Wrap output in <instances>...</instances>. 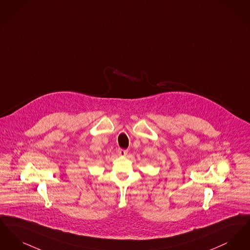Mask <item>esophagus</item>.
Wrapping results in <instances>:
<instances>
[{
	"label": "esophagus",
	"mask_w": 250,
	"mask_h": 250,
	"mask_svg": "<svg viewBox=\"0 0 250 250\" xmlns=\"http://www.w3.org/2000/svg\"><path fill=\"white\" fill-rule=\"evenodd\" d=\"M118 154L122 156L127 155V151L126 150H123V149H118Z\"/></svg>",
	"instance_id": "obj_1"
}]
</instances>
